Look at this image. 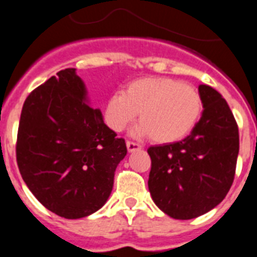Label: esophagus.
<instances>
[{
	"label": "esophagus",
	"instance_id": "1",
	"mask_svg": "<svg viewBox=\"0 0 257 257\" xmlns=\"http://www.w3.org/2000/svg\"><path fill=\"white\" fill-rule=\"evenodd\" d=\"M126 147L128 152H135V151L142 150V146L138 143H134V142H126Z\"/></svg>",
	"mask_w": 257,
	"mask_h": 257
}]
</instances>
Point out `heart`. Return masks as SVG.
Returning <instances> with one entry per match:
<instances>
[{"instance_id": "obj_1", "label": "heart", "mask_w": 257, "mask_h": 257, "mask_svg": "<svg viewBox=\"0 0 257 257\" xmlns=\"http://www.w3.org/2000/svg\"><path fill=\"white\" fill-rule=\"evenodd\" d=\"M139 111L140 122L131 134L150 137L157 143H174L196 126L203 111V100L195 87L173 78H142L107 98L105 123L120 133Z\"/></svg>"}]
</instances>
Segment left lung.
<instances>
[{
    "label": "left lung",
    "instance_id": "obj_1",
    "mask_svg": "<svg viewBox=\"0 0 257 257\" xmlns=\"http://www.w3.org/2000/svg\"><path fill=\"white\" fill-rule=\"evenodd\" d=\"M203 111L191 134L177 143L148 148V188L160 209L175 220L207 213L233 185L239 152L238 126L226 100L199 85Z\"/></svg>",
    "mask_w": 257,
    "mask_h": 257
}]
</instances>
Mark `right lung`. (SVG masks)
<instances>
[{"instance_id":"add662e5","label":"right lung","mask_w":257,"mask_h":257,"mask_svg":"<svg viewBox=\"0 0 257 257\" xmlns=\"http://www.w3.org/2000/svg\"><path fill=\"white\" fill-rule=\"evenodd\" d=\"M126 153L101 110L89 106L75 69L61 70L26 98L17 161L30 191L50 212L69 220L95 213L110 196Z\"/></svg>"}]
</instances>
